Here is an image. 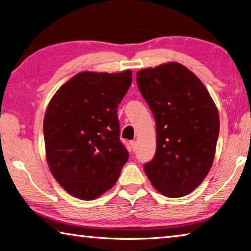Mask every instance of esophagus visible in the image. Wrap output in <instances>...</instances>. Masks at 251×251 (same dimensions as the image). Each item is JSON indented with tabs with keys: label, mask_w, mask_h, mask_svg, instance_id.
Wrapping results in <instances>:
<instances>
[{
	"label": "esophagus",
	"mask_w": 251,
	"mask_h": 251,
	"mask_svg": "<svg viewBox=\"0 0 251 251\" xmlns=\"http://www.w3.org/2000/svg\"><path fill=\"white\" fill-rule=\"evenodd\" d=\"M130 149H131V150H132V151H135V149H137V142H135V141H130Z\"/></svg>",
	"instance_id": "34e87169"
}]
</instances>
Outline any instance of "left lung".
<instances>
[{
  "mask_svg": "<svg viewBox=\"0 0 251 251\" xmlns=\"http://www.w3.org/2000/svg\"><path fill=\"white\" fill-rule=\"evenodd\" d=\"M137 82L156 125V152L144 172L168 197L190 194L213 165L219 116L208 90L178 63L137 73Z\"/></svg>",
  "mask_w": 251,
  "mask_h": 251,
  "instance_id": "obj_1",
  "label": "left lung"
}]
</instances>
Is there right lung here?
Here are the masks:
<instances>
[{
  "mask_svg": "<svg viewBox=\"0 0 251 251\" xmlns=\"http://www.w3.org/2000/svg\"><path fill=\"white\" fill-rule=\"evenodd\" d=\"M132 82L131 70L82 72L52 96L44 118L48 166L74 197L98 199L110 190L128 161L120 141L118 105Z\"/></svg>",
  "mask_w": 251,
  "mask_h": 251,
  "instance_id": "right-lung-1",
  "label": "right lung"
}]
</instances>
